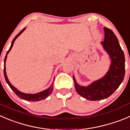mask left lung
<instances>
[{
    "label": "left lung",
    "instance_id": "obj_1",
    "mask_svg": "<svg viewBox=\"0 0 130 130\" xmlns=\"http://www.w3.org/2000/svg\"><path fill=\"white\" fill-rule=\"evenodd\" d=\"M104 29L105 37L101 44L110 60L107 72L104 77L87 86L79 85L73 75L76 91L90 101L104 100L110 96L119 88L125 74V58L118 38L110 29L106 27Z\"/></svg>",
    "mask_w": 130,
    "mask_h": 130
}]
</instances>
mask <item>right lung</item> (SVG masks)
I'll use <instances>...</instances> for the list:
<instances>
[{
    "mask_svg": "<svg viewBox=\"0 0 130 130\" xmlns=\"http://www.w3.org/2000/svg\"><path fill=\"white\" fill-rule=\"evenodd\" d=\"M26 29V27L24 28L21 31H20V33L16 35V37L14 38V39L12 40V42H11V47H10L9 50H8V51L6 53V56H5V58H4V77L5 79H6V83L8 84V85L9 86V87L11 88V89L15 93V94L20 98V99H22L23 100H27V101H33V102H37V101H40V100H42L43 99H45L46 98H47L48 96H50L51 94V92H52L53 89V83L51 84V85L50 86V87H49L47 89H45V90L39 92V93H35V94H28V93H23V92L20 91H19L18 89H16L14 86L11 84V83H10V81L9 80L8 77L7 76V74H6V59H7V55L8 53H9V51H11V50L12 49V46L14 44V41H16V39L23 32L24 30Z\"/></svg>",
    "mask_w": 130,
    "mask_h": 130,
    "instance_id": "add662e5",
    "label": "right lung"
}]
</instances>
